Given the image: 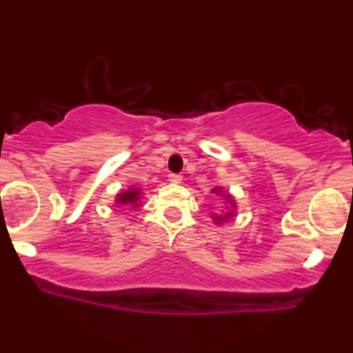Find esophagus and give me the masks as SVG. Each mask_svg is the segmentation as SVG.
<instances>
[{"instance_id": "esophagus-1", "label": "esophagus", "mask_w": 353, "mask_h": 353, "mask_svg": "<svg viewBox=\"0 0 353 353\" xmlns=\"http://www.w3.org/2000/svg\"><path fill=\"white\" fill-rule=\"evenodd\" d=\"M169 181L171 182H181L182 181V176L181 174H169Z\"/></svg>"}]
</instances>
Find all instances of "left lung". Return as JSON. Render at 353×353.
<instances>
[{
	"mask_svg": "<svg viewBox=\"0 0 353 353\" xmlns=\"http://www.w3.org/2000/svg\"><path fill=\"white\" fill-rule=\"evenodd\" d=\"M212 192L217 194V196H222V199L228 202V208H225V212L222 214V216H217V214H214L212 216L214 221H216V224H224L228 219L234 217V212H236V199H234L229 192H224L221 188H214Z\"/></svg>",
	"mask_w": 353,
	"mask_h": 353,
	"instance_id": "8db88e82",
	"label": "left lung"
}]
</instances>
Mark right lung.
<instances>
[{
  "mask_svg": "<svg viewBox=\"0 0 353 353\" xmlns=\"http://www.w3.org/2000/svg\"><path fill=\"white\" fill-rule=\"evenodd\" d=\"M141 197H143V192H141V189H136V188H131L128 190H121L119 194L116 196V204H128L131 205V208H139V201Z\"/></svg>",
  "mask_w": 353,
  "mask_h": 353,
  "instance_id": "1",
  "label": "right lung"
}]
</instances>
